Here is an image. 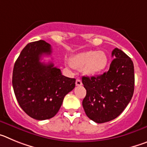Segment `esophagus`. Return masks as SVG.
I'll use <instances>...</instances> for the list:
<instances>
[{
  "label": "esophagus",
  "instance_id": "obj_1",
  "mask_svg": "<svg viewBox=\"0 0 147 147\" xmlns=\"http://www.w3.org/2000/svg\"><path fill=\"white\" fill-rule=\"evenodd\" d=\"M82 85V81L80 80V79H76V86H80V85Z\"/></svg>",
  "mask_w": 147,
  "mask_h": 147
}]
</instances>
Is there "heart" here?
Instances as JSON below:
<instances>
[{
	"label": "heart",
	"mask_w": 147,
	"mask_h": 147,
	"mask_svg": "<svg viewBox=\"0 0 147 147\" xmlns=\"http://www.w3.org/2000/svg\"><path fill=\"white\" fill-rule=\"evenodd\" d=\"M69 62L74 68H82L85 74L95 76L105 71L108 64V57L102 51H87L73 56Z\"/></svg>",
	"instance_id": "b5f03b06"
}]
</instances>
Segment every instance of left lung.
<instances>
[{
    "label": "left lung",
    "mask_w": 147,
    "mask_h": 147,
    "mask_svg": "<svg viewBox=\"0 0 147 147\" xmlns=\"http://www.w3.org/2000/svg\"><path fill=\"white\" fill-rule=\"evenodd\" d=\"M107 72L97 76H82L86 96L82 101L87 116L102 124L117 118L134 93V65L132 59L115 48Z\"/></svg>",
    "instance_id": "obj_1"
}]
</instances>
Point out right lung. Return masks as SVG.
<instances>
[{
  "label": "right lung",
  "mask_w": 147,
  "mask_h": 147,
  "mask_svg": "<svg viewBox=\"0 0 147 147\" xmlns=\"http://www.w3.org/2000/svg\"><path fill=\"white\" fill-rule=\"evenodd\" d=\"M51 45L44 40L27 44L14 65L12 86L23 110L36 120H46L57 113L65 95L75 88L76 80L63 76L52 62H41L51 55Z\"/></svg>",
  "instance_id": "obj_1"
}]
</instances>
